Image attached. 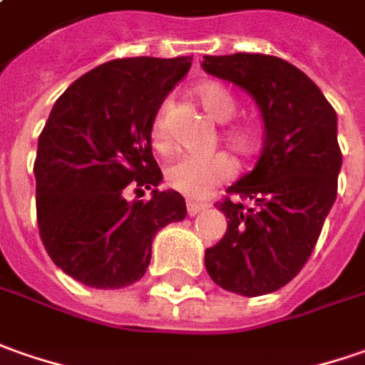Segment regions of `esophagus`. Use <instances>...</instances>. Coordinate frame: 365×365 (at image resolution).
Instances as JSON below:
<instances>
[{
  "label": "esophagus",
  "instance_id": "34e87169",
  "mask_svg": "<svg viewBox=\"0 0 365 365\" xmlns=\"http://www.w3.org/2000/svg\"><path fill=\"white\" fill-rule=\"evenodd\" d=\"M207 207L206 202H195V200H187V214L190 216H197L200 212H204Z\"/></svg>",
  "mask_w": 365,
  "mask_h": 365
}]
</instances>
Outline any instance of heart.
Returning a JSON list of instances; mask_svg holds the SVG:
<instances>
[{
	"label": "heart",
	"mask_w": 365,
	"mask_h": 365,
	"mask_svg": "<svg viewBox=\"0 0 365 365\" xmlns=\"http://www.w3.org/2000/svg\"><path fill=\"white\" fill-rule=\"evenodd\" d=\"M194 95L206 115L216 123H228L234 119L238 103L234 95L220 82H200L194 88ZM168 110L170 105H161L155 119L151 123V145L159 153H168L171 149V135L168 129ZM224 141L236 153L248 155L257 147V129L252 125H236L224 131ZM234 173V161L226 153L210 155H180L165 165V182L175 192L190 197H202L218 183L226 182Z\"/></svg>",
	"instance_id": "b5f03b06"
}]
</instances>
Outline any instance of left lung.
<instances>
[{
  "mask_svg": "<svg viewBox=\"0 0 365 365\" xmlns=\"http://www.w3.org/2000/svg\"><path fill=\"white\" fill-rule=\"evenodd\" d=\"M202 68L246 91L264 123L255 170L228 187L253 206L230 197L216 204L228 228L206 250V270L230 293L267 295L305 267L335 202L341 170L337 115L319 86L283 58L204 56Z\"/></svg>",
  "mask_w": 365,
  "mask_h": 365,
  "instance_id": "obj_1",
  "label": "left lung"
}]
</instances>
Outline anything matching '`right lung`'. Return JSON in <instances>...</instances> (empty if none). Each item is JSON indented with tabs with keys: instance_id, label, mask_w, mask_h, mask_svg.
Listing matches in <instances>:
<instances>
[{
	"instance_id": "1",
	"label": "right lung",
	"mask_w": 365,
	"mask_h": 365,
	"mask_svg": "<svg viewBox=\"0 0 365 365\" xmlns=\"http://www.w3.org/2000/svg\"><path fill=\"white\" fill-rule=\"evenodd\" d=\"M192 56L119 58L74 81L38 139L36 210L46 252L74 281L95 289L137 283L155 234L185 218L182 194L159 192L151 123ZM152 190L149 200L124 197Z\"/></svg>"
}]
</instances>
